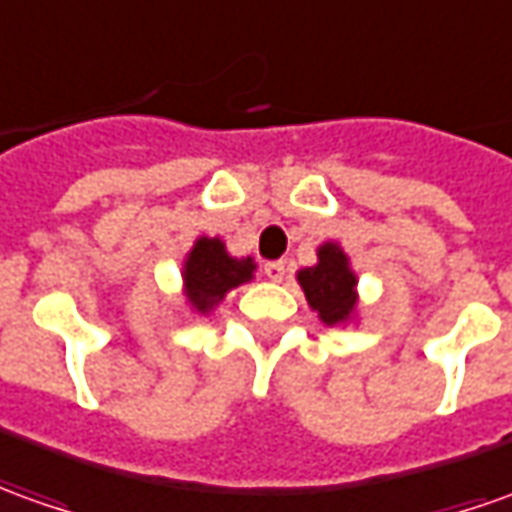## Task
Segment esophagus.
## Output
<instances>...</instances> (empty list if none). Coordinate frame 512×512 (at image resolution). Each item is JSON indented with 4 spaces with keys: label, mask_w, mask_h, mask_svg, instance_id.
<instances>
[{
    "label": "esophagus",
    "mask_w": 512,
    "mask_h": 512,
    "mask_svg": "<svg viewBox=\"0 0 512 512\" xmlns=\"http://www.w3.org/2000/svg\"><path fill=\"white\" fill-rule=\"evenodd\" d=\"M264 276L270 278V281H284V276H287V264L284 262H267L264 264Z\"/></svg>",
    "instance_id": "34e87169"
}]
</instances>
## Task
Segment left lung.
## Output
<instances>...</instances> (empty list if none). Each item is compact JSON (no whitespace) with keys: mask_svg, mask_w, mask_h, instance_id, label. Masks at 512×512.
<instances>
[{"mask_svg":"<svg viewBox=\"0 0 512 512\" xmlns=\"http://www.w3.org/2000/svg\"><path fill=\"white\" fill-rule=\"evenodd\" d=\"M298 284L326 326H343L357 312V273L337 242L317 248V264L298 270Z\"/></svg>","mask_w":512,"mask_h":512,"instance_id":"8db88e82","label":"left lung"}]
</instances>
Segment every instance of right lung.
I'll return each mask as SVG.
<instances>
[{"label":"right lung","mask_w":512,"mask_h":512,"mask_svg":"<svg viewBox=\"0 0 512 512\" xmlns=\"http://www.w3.org/2000/svg\"><path fill=\"white\" fill-rule=\"evenodd\" d=\"M253 270H256V264L250 256L234 259L225 250L222 239L200 236L183 262V295L197 315H209L211 309L225 298V292H231L253 278Z\"/></svg>","instance_id":"right-lung-1"}]
</instances>
